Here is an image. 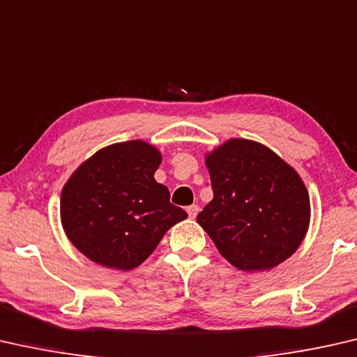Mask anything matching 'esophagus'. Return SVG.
Returning a JSON list of instances; mask_svg holds the SVG:
<instances>
[{"mask_svg":"<svg viewBox=\"0 0 357 357\" xmlns=\"http://www.w3.org/2000/svg\"><path fill=\"white\" fill-rule=\"evenodd\" d=\"M186 212H188V215H190V218H192L195 220L196 218V215H197V212H199V207L196 206V204H192V206H190V207H186Z\"/></svg>","mask_w":357,"mask_h":357,"instance_id":"obj_1","label":"esophagus"}]
</instances>
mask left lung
<instances>
[{
	"instance_id": "obj_1",
	"label": "left lung",
	"mask_w": 357,
	"mask_h": 357,
	"mask_svg": "<svg viewBox=\"0 0 357 357\" xmlns=\"http://www.w3.org/2000/svg\"><path fill=\"white\" fill-rule=\"evenodd\" d=\"M213 199L197 215L220 255L238 271L282 264L310 225V197L301 175L266 145L229 139L206 155Z\"/></svg>"
}]
</instances>
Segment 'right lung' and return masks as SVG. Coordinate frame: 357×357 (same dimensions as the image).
I'll return each mask as SVG.
<instances>
[{"label": "right lung", "mask_w": 357, "mask_h": 357, "mask_svg": "<svg viewBox=\"0 0 357 357\" xmlns=\"http://www.w3.org/2000/svg\"><path fill=\"white\" fill-rule=\"evenodd\" d=\"M161 151L144 140L107 145L85 160L63 186V229L96 264L131 271L153 253L185 210L155 180Z\"/></svg>", "instance_id": "1"}]
</instances>
